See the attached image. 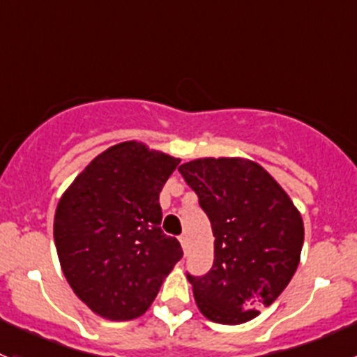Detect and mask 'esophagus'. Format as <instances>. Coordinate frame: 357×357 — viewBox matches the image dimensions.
I'll list each match as a JSON object with an SVG mask.
<instances>
[{"label":"esophagus","mask_w":357,"mask_h":357,"mask_svg":"<svg viewBox=\"0 0 357 357\" xmlns=\"http://www.w3.org/2000/svg\"><path fill=\"white\" fill-rule=\"evenodd\" d=\"M179 243H181L183 250H185V254H186V248H188V238H186V235L179 236Z\"/></svg>","instance_id":"1"}]
</instances>
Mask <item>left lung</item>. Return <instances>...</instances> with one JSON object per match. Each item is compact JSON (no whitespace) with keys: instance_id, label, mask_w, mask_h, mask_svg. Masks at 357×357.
<instances>
[{"instance_id":"8db88e82","label":"left lung","mask_w":357,"mask_h":357,"mask_svg":"<svg viewBox=\"0 0 357 357\" xmlns=\"http://www.w3.org/2000/svg\"><path fill=\"white\" fill-rule=\"evenodd\" d=\"M178 171L199 195L214 233V264L188 275L200 312L240 325L287 289L301 259L304 222L285 190L247 158H197Z\"/></svg>"}]
</instances>
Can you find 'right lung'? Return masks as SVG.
<instances>
[{
  "label": "right lung",
  "instance_id": "right-lung-1",
  "mask_svg": "<svg viewBox=\"0 0 357 357\" xmlns=\"http://www.w3.org/2000/svg\"><path fill=\"white\" fill-rule=\"evenodd\" d=\"M179 158L124 142L89 162L55 212V245L74 294L112 321L142 316L183 257L160 229L158 193Z\"/></svg>",
  "mask_w": 357,
  "mask_h": 357
}]
</instances>
